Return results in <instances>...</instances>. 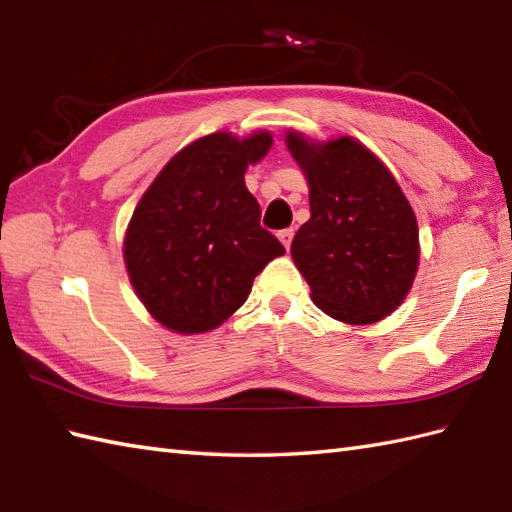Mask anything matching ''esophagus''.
Masks as SVG:
<instances>
[{
    "label": "esophagus",
    "instance_id": "esophagus-1",
    "mask_svg": "<svg viewBox=\"0 0 512 512\" xmlns=\"http://www.w3.org/2000/svg\"><path fill=\"white\" fill-rule=\"evenodd\" d=\"M278 238L282 241V245H285L287 249L291 247V241H293V227H287V230H280L278 232Z\"/></svg>",
    "mask_w": 512,
    "mask_h": 512
}]
</instances>
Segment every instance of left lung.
I'll list each match as a JSON object with an SVG mask.
<instances>
[{"label":"left lung","instance_id":"obj_1","mask_svg":"<svg viewBox=\"0 0 512 512\" xmlns=\"http://www.w3.org/2000/svg\"><path fill=\"white\" fill-rule=\"evenodd\" d=\"M287 146L309 179L311 219L293 236L291 256L313 302L346 324L390 315L418 267V225L410 203L366 146L326 144L289 133Z\"/></svg>","mask_w":512,"mask_h":512}]
</instances>
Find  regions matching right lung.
I'll list each match as a JSON object with an SVG mask.
<instances>
[{
	"instance_id": "right-lung-1",
	"label": "right lung",
	"mask_w": 512,
	"mask_h": 512,
	"mask_svg": "<svg viewBox=\"0 0 512 512\" xmlns=\"http://www.w3.org/2000/svg\"><path fill=\"white\" fill-rule=\"evenodd\" d=\"M269 133L238 140L212 133L181 149L133 212L124 263L146 309L170 331L203 333L241 309L254 278L285 254L260 225V206L245 186Z\"/></svg>"
}]
</instances>
